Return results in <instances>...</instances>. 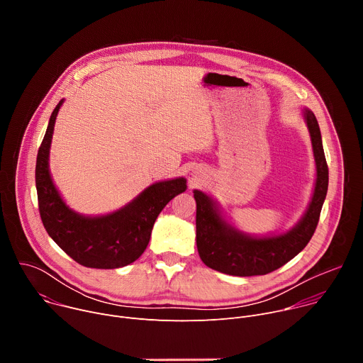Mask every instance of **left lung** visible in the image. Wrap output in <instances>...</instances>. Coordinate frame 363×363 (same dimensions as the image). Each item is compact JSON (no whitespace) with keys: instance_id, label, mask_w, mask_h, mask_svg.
<instances>
[{"instance_id":"obj_1","label":"left lung","mask_w":363,"mask_h":363,"mask_svg":"<svg viewBox=\"0 0 363 363\" xmlns=\"http://www.w3.org/2000/svg\"><path fill=\"white\" fill-rule=\"evenodd\" d=\"M301 113L310 133L316 162L315 189L303 217L286 233L264 237L251 235L234 227L210 195L194 189L196 247L205 266L230 276H263L290 262L312 238L328 194L329 171L318 119L307 108Z\"/></svg>"}]
</instances>
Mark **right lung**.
Listing matches in <instances>:
<instances>
[{
	"mask_svg": "<svg viewBox=\"0 0 363 363\" xmlns=\"http://www.w3.org/2000/svg\"><path fill=\"white\" fill-rule=\"evenodd\" d=\"M65 99L50 116L35 164V188L43 225L53 241L74 262L90 269L125 267L142 255L150 233L165 205L186 189L179 177L145 188L122 208L105 216H83L62 198L50 174V146L55 123Z\"/></svg>",
	"mask_w": 363,
	"mask_h": 363,
	"instance_id": "right-lung-1",
	"label": "right lung"
}]
</instances>
